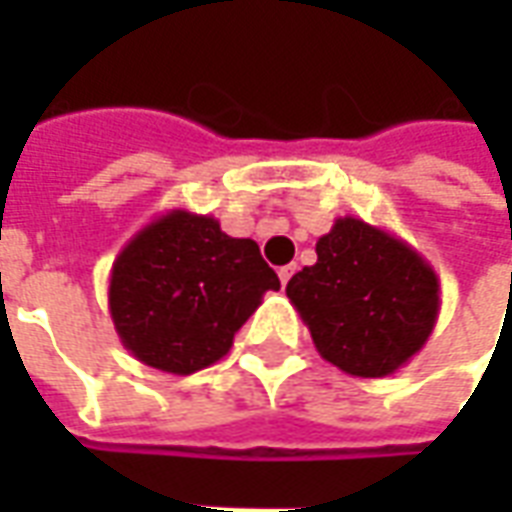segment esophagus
<instances>
[{"mask_svg":"<svg viewBox=\"0 0 512 512\" xmlns=\"http://www.w3.org/2000/svg\"><path fill=\"white\" fill-rule=\"evenodd\" d=\"M293 271H296V266H282V268H279V282H282V288L288 285V279L293 277Z\"/></svg>","mask_w":512,"mask_h":512,"instance_id":"esophagus-1","label":"esophagus"}]
</instances>
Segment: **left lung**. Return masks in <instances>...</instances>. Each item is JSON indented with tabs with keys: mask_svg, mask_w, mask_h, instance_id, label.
<instances>
[{
	"mask_svg": "<svg viewBox=\"0 0 512 512\" xmlns=\"http://www.w3.org/2000/svg\"><path fill=\"white\" fill-rule=\"evenodd\" d=\"M318 263L288 282L318 354L356 378H384L422 351L439 318V277L414 246L343 216L315 244Z\"/></svg>",
	"mask_w": 512,
	"mask_h": 512,
	"instance_id": "8db88e82",
	"label": "left lung"
}]
</instances>
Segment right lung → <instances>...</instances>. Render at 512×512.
I'll list each match as a JSON object with an SVG mask.
<instances>
[{"instance_id": "right-lung-1", "label": "right lung", "mask_w": 512, "mask_h": 512, "mask_svg": "<svg viewBox=\"0 0 512 512\" xmlns=\"http://www.w3.org/2000/svg\"><path fill=\"white\" fill-rule=\"evenodd\" d=\"M268 290H279V277L252 238H230L213 216L175 208L117 255L109 312L142 365L191 376L227 356Z\"/></svg>"}]
</instances>
